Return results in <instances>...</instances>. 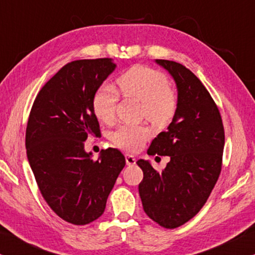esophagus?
Returning a JSON list of instances; mask_svg holds the SVG:
<instances>
[{"label": "esophagus", "mask_w": 255, "mask_h": 255, "mask_svg": "<svg viewBox=\"0 0 255 255\" xmlns=\"http://www.w3.org/2000/svg\"><path fill=\"white\" fill-rule=\"evenodd\" d=\"M126 163H127V165L131 167V165H134L135 163H136V158H135L133 155L126 154Z\"/></svg>", "instance_id": "obj_1"}]
</instances>
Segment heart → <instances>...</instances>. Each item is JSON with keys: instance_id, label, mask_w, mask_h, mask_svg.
Wrapping results in <instances>:
<instances>
[{"instance_id": "obj_1", "label": "heart", "mask_w": 255, "mask_h": 255, "mask_svg": "<svg viewBox=\"0 0 255 255\" xmlns=\"http://www.w3.org/2000/svg\"><path fill=\"white\" fill-rule=\"evenodd\" d=\"M117 90L124 98L135 99L142 105V113L149 121L164 127L174 118L177 99L169 88L164 74L147 66H134L117 79ZM118 93L112 86L104 85L93 98L94 113L104 122H111L115 117ZM152 135L145 125H122L112 135L118 147L135 151L140 149Z\"/></svg>"}]
</instances>
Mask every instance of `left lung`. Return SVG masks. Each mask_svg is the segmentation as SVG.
<instances>
[{"mask_svg":"<svg viewBox=\"0 0 255 255\" xmlns=\"http://www.w3.org/2000/svg\"><path fill=\"white\" fill-rule=\"evenodd\" d=\"M177 88V108L168 126L152 140L148 155L170 156L161 172L138 159L143 171L138 184L149 218L176 229L201 211L222 170L225 134L219 110L202 81L182 64L156 59Z\"/></svg>","mask_w":255,"mask_h":255,"instance_id":"left-lung-1","label":"left lung"}]
</instances>
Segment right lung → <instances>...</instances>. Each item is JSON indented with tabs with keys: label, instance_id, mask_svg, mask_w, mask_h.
<instances>
[{
	"label": "right lung",
	"instance_id": "obj_1",
	"mask_svg": "<svg viewBox=\"0 0 255 255\" xmlns=\"http://www.w3.org/2000/svg\"><path fill=\"white\" fill-rule=\"evenodd\" d=\"M117 65L111 58L74 60L37 94L28 120V161L43 198L60 218L86 225L99 218L126 164L118 149L97 161L85 151L88 136H100L93 98Z\"/></svg>",
	"mask_w": 255,
	"mask_h": 255
}]
</instances>
